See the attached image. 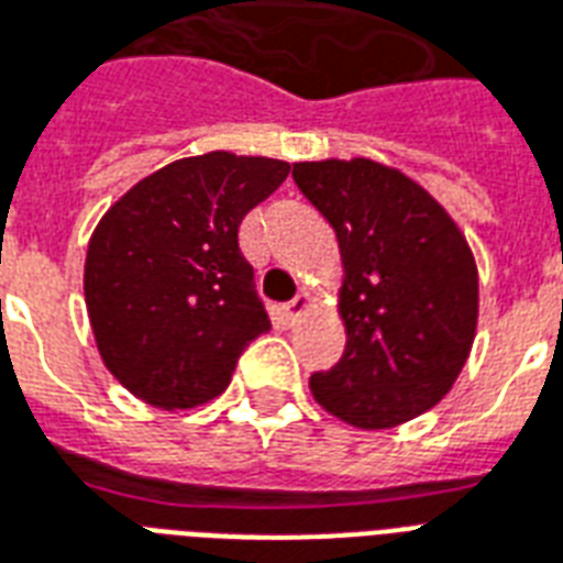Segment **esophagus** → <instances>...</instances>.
<instances>
[{"instance_id": "obj_1", "label": "esophagus", "mask_w": 563, "mask_h": 563, "mask_svg": "<svg viewBox=\"0 0 563 563\" xmlns=\"http://www.w3.org/2000/svg\"><path fill=\"white\" fill-rule=\"evenodd\" d=\"M307 310H310V292H298L292 301L283 307V316H286V322L295 324Z\"/></svg>"}]
</instances>
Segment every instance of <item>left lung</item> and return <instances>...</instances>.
<instances>
[{
  "label": "left lung",
  "instance_id": "8db88e82",
  "mask_svg": "<svg viewBox=\"0 0 563 563\" xmlns=\"http://www.w3.org/2000/svg\"><path fill=\"white\" fill-rule=\"evenodd\" d=\"M292 178L336 232L345 352L313 373L319 406L387 430L439 402L477 328V268L448 211L397 169L355 157L295 164Z\"/></svg>",
  "mask_w": 563,
  "mask_h": 563
}]
</instances>
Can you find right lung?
<instances>
[{
    "label": "right lung",
    "mask_w": 563,
    "mask_h": 563,
    "mask_svg": "<svg viewBox=\"0 0 563 563\" xmlns=\"http://www.w3.org/2000/svg\"><path fill=\"white\" fill-rule=\"evenodd\" d=\"M286 176L271 157H181L103 214L86 307L103 364L131 394L190 409L227 390L241 352L271 328L239 227Z\"/></svg>",
    "instance_id": "obj_1"
}]
</instances>
